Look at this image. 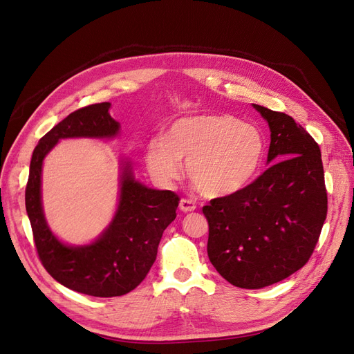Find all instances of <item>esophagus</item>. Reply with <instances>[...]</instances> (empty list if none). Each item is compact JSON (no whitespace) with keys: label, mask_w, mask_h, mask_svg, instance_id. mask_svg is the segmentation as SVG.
Returning <instances> with one entry per match:
<instances>
[{"label":"esophagus","mask_w":354,"mask_h":354,"mask_svg":"<svg viewBox=\"0 0 354 354\" xmlns=\"http://www.w3.org/2000/svg\"><path fill=\"white\" fill-rule=\"evenodd\" d=\"M195 208H196V205H195V203L192 201V199L182 198L180 201H179V209H180L182 212H191V211H194Z\"/></svg>","instance_id":"34e87169"}]
</instances>
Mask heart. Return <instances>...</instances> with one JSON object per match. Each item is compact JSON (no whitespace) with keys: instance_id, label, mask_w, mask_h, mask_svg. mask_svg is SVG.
I'll return each mask as SVG.
<instances>
[{"instance_id":"1","label":"heart","mask_w":354,"mask_h":354,"mask_svg":"<svg viewBox=\"0 0 354 354\" xmlns=\"http://www.w3.org/2000/svg\"><path fill=\"white\" fill-rule=\"evenodd\" d=\"M265 158V137L249 122L230 114H196L174 121L163 139L146 146L147 171L171 188L182 175V159L196 188L209 198L244 189Z\"/></svg>"}]
</instances>
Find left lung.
<instances>
[{
	"label": "left lung",
	"instance_id": "1",
	"mask_svg": "<svg viewBox=\"0 0 354 354\" xmlns=\"http://www.w3.org/2000/svg\"><path fill=\"white\" fill-rule=\"evenodd\" d=\"M269 124L266 171L240 192L203 208L209 262L244 289L281 282L311 257L327 217L321 151L285 113L253 104Z\"/></svg>",
	"mask_w": 354,
	"mask_h": 354
}]
</instances>
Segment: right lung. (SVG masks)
<instances>
[{
  "instance_id": "add662e5",
  "label": "right lung",
  "mask_w": 354,
  "mask_h": 354,
  "mask_svg": "<svg viewBox=\"0 0 354 354\" xmlns=\"http://www.w3.org/2000/svg\"><path fill=\"white\" fill-rule=\"evenodd\" d=\"M110 102L84 106L43 136L33 151L26 187V209L44 269L64 286L100 298L126 295L143 282L179 204L175 192L147 188L137 180L126 159L121 162L118 205L104 232L81 245L65 244L53 234L41 204L43 160L62 139H114L120 122L110 115Z\"/></svg>"
}]
</instances>
